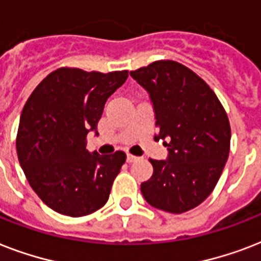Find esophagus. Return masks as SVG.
I'll return each instance as SVG.
<instances>
[{
    "label": "esophagus",
    "instance_id": "esophagus-1",
    "mask_svg": "<svg viewBox=\"0 0 261 261\" xmlns=\"http://www.w3.org/2000/svg\"><path fill=\"white\" fill-rule=\"evenodd\" d=\"M138 160L137 155H133V154H127V163H135Z\"/></svg>",
    "mask_w": 261,
    "mask_h": 261
}]
</instances>
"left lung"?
<instances>
[{
    "label": "left lung",
    "mask_w": 261,
    "mask_h": 261,
    "mask_svg": "<svg viewBox=\"0 0 261 261\" xmlns=\"http://www.w3.org/2000/svg\"><path fill=\"white\" fill-rule=\"evenodd\" d=\"M149 93L155 141L167 160H150L153 176L141 184L150 206L181 214L199 206L217 186L230 150V124L218 97L198 74L174 61L130 71Z\"/></svg>",
    "instance_id": "obj_1"
}]
</instances>
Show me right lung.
Masks as SVG:
<instances>
[{
  "instance_id": "1",
  "label": "right lung",
  "mask_w": 261,
  "mask_h": 261,
  "mask_svg": "<svg viewBox=\"0 0 261 261\" xmlns=\"http://www.w3.org/2000/svg\"><path fill=\"white\" fill-rule=\"evenodd\" d=\"M128 71H84L61 67L39 84L22 108L16 149L27 180L59 214L84 217L101 208L126 161L123 151L87 150L111 94Z\"/></svg>"
}]
</instances>
